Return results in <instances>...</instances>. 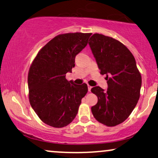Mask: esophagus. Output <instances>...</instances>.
<instances>
[{
  "instance_id": "1",
  "label": "esophagus",
  "mask_w": 158,
  "mask_h": 158,
  "mask_svg": "<svg viewBox=\"0 0 158 158\" xmlns=\"http://www.w3.org/2000/svg\"><path fill=\"white\" fill-rule=\"evenodd\" d=\"M87 87H88V91L89 92H90V90H91V89H92V87H91V86L90 85H87Z\"/></svg>"
}]
</instances>
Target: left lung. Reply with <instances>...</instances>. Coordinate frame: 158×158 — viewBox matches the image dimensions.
Listing matches in <instances>:
<instances>
[{
	"instance_id": "1",
	"label": "left lung",
	"mask_w": 158,
	"mask_h": 158,
	"mask_svg": "<svg viewBox=\"0 0 158 158\" xmlns=\"http://www.w3.org/2000/svg\"><path fill=\"white\" fill-rule=\"evenodd\" d=\"M89 44L101 74H106L108 89L96 86L91 92L98 97L91 108L97 121L114 127L126 119L136 106L141 87V76L134 57L127 48L113 38L95 33Z\"/></svg>"
}]
</instances>
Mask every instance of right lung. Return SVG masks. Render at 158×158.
<instances>
[{"label": "right lung", "mask_w": 158, "mask_h": 158, "mask_svg": "<svg viewBox=\"0 0 158 158\" xmlns=\"http://www.w3.org/2000/svg\"><path fill=\"white\" fill-rule=\"evenodd\" d=\"M92 33L60 34L40 49L27 76L29 101L40 119L49 126L63 127L77 114L87 84L65 79L75 66V57L87 44Z\"/></svg>", "instance_id": "obj_1"}]
</instances>
